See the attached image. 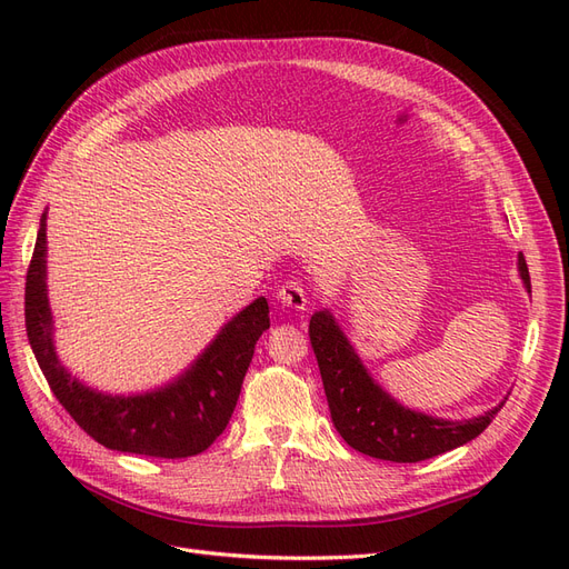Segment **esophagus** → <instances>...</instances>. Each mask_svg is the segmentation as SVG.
<instances>
[{
  "mask_svg": "<svg viewBox=\"0 0 569 569\" xmlns=\"http://www.w3.org/2000/svg\"><path fill=\"white\" fill-rule=\"evenodd\" d=\"M278 299L282 306H289V308H297V311H303L306 303H308V297H306V289L301 282L297 280H287L280 291H278Z\"/></svg>",
  "mask_w": 569,
  "mask_h": 569,
  "instance_id": "1",
  "label": "esophagus"
}]
</instances>
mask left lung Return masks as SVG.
Masks as SVG:
<instances>
[{
  "mask_svg": "<svg viewBox=\"0 0 569 569\" xmlns=\"http://www.w3.org/2000/svg\"><path fill=\"white\" fill-rule=\"evenodd\" d=\"M520 274L531 291L529 268L520 253ZM308 337L318 358L330 416L341 439L370 458L391 462H420L472 441L491 425L503 403L485 416L451 422L412 412L389 399L360 363L339 325L320 311L308 325Z\"/></svg>",
  "mask_w": 569,
  "mask_h": 569,
  "instance_id": "obj_1",
  "label": "left lung"
}]
</instances>
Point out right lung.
I'll list each match as a JSON object with an SVG mask.
<instances>
[{
  "label": "right lung",
  "instance_id": "obj_1",
  "mask_svg": "<svg viewBox=\"0 0 569 569\" xmlns=\"http://www.w3.org/2000/svg\"><path fill=\"white\" fill-rule=\"evenodd\" d=\"M44 216L26 274V332L44 380L82 432L111 451L189 458L203 453L228 427L253 358L256 341L268 327L261 297L232 318L216 341L178 382L144 396H104L76 382L51 347V313L44 284Z\"/></svg>",
  "mask_w": 569,
  "mask_h": 569
}]
</instances>
